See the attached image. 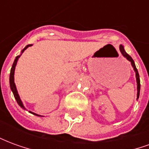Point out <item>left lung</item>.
I'll list each match as a JSON object with an SVG mask.
<instances>
[{"label": "left lung", "instance_id": "1", "mask_svg": "<svg viewBox=\"0 0 149 149\" xmlns=\"http://www.w3.org/2000/svg\"><path fill=\"white\" fill-rule=\"evenodd\" d=\"M120 52L123 54V56L126 57V58L128 59L129 61L131 62L132 66L133 67V69H134V71L136 72V82H137V99L139 98V96H140V90H141V83H140V77H139V73H138L137 71V68H136V65H135L134 61L132 60L130 56L128 55L127 52H125V49H124V47L122 45L120 46Z\"/></svg>", "mask_w": 149, "mask_h": 149}]
</instances>
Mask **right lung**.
I'll return each instance as SVG.
<instances>
[{
    "instance_id": "1",
    "label": "right lung",
    "mask_w": 149,
    "mask_h": 149,
    "mask_svg": "<svg viewBox=\"0 0 149 149\" xmlns=\"http://www.w3.org/2000/svg\"><path fill=\"white\" fill-rule=\"evenodd\" d=\"M31 45H29L26 46V47H25V48H24L23 50H22V52H24L25 49H27V48H29V47ZM20 56H17L16 57V59H15L13 64V66H12V68H11V71H10V76H9V83H10V88H11V90L13 91V95H14L15 99H16V100H17V104L21 107V108H22V109H24V105H23V104H22V102H21V99H20V97H19V95H18L17 90V88H16V85H15V83H14L15 67H16V65H17V62L18 58H19ZM29 112H30V111H29ZM30 112L31 113H33V114H34V115L38 116H41L37 115V114H36V113H33V112Z\"/></svg>"
}]
</instances>
